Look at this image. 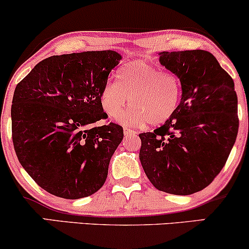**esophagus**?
<instances>
[{"label":"esophagus","instance_id":"1","mask_svg":"<svg viewBox=\"0 0 249 249\" xmlns=\"http://www.w3.org/2000/svg\"><path fill=\"white\" fill-rule=\"evenodd\" d=\"M124 134H125V137H128V136H136L137 132H136V131L131 130V128L125 127V128H124Z\"/></svg>","mask_w":249,"mask_h":249}]
</instances>
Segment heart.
Instances as JSON below:
<instances>
[{
    "label": "heart",
    "mask_w": 249,
    "mask_h": 249,
    "mask_svg": "<svg viewBox=\"0 0 249 249\" xmlns=\"http://www.w3.org/2000/svg\"><path fill=\"white\" fill-rule=\"evenodd\" d=\"M182 88L176 73L164 72L152 63L137 59L117 71V82H107L101 93V104L107 116L116 117L130 98L131 107L117 117L127 126L145 123L159 125L178 110Z\"/></svg>",
    "instance_id": "obj_1"
}]
</instances>
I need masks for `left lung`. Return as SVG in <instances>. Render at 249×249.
<instances>
[{
    "label": "left lung",
    "instance_id": "left-lung-1",
    "mask_svg": "<svg viewBox=\"0 0 249 249\" xmlns=\"http://www.w3.org/2000/svg\"><path fill=\"white\" fill-rule=\"evenodd\" d=\"M159 63L180 78L176 113L141 133L142 166L157 190L190 196L207 187L225 166L239 130L232 77L205 50L162 51Z\"/></svg>",
    "mask_w": 249,
    "mask_h": 249
}]
</instances>
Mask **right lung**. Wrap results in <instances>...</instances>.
I'll return each instance as SVG.
<instances>
[{"label":"right lung","mask_w":249,"mask_h":249,"mask_svg":"<svg viewBox=\"0 0 249 249\" xmlns=\"http://www.w3.org/2000/svg\"><path fill=\"white\" fill-rule=\"evenodd\" d=\"M122 55L83 51L43 59L17 84L11 105L13 142L22 167L38 186L81 199L104 185L123 127L107 118L101 93Z\"/></svg>","instance_id":"1"}]
</instances>
